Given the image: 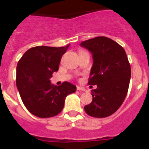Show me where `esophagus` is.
Wrapping results in <instances>:
<instances>
[{"instance_id": "1", "label": "esophagus", "mask_w": 149, "mask_h": 149, "mask_svg": "<svg viewBox=\"0 0 149 149\" xmlns=\"http://www.w3.org/2000/svg\"><path fill=\"white\" fill-rule=\"evenodd\" d=\"M77 89L79 91H83V92H85V91H86V89H85V88L81 87V86H77Z\"/></svg>"}]
</instances>
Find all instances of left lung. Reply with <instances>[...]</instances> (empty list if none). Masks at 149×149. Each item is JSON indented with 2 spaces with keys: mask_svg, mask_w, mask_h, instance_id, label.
I'll list each match as a JSON object with an SVG mask.
<instances>
[{
  "mask_svg": "<svg viewBox=\"0 0 149 149\" xmlns=\"http://www.w3.org/2000/svg\"><path fill=\"white\" fill-rule=\"evenodd\" d=\"M80 45L93 54L89 85L93 101L84 107L90 116L104 118L114 113L127 95L131 71L125 51L110 38L98 36L84 41Z\"/></svg>",
  "mask_w": 149,
  "mask_h": 149,
  "instance_id": "8db88e82",
  "label": "left lung"
}]
</instances>
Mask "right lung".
Segmentation results:
<instances>
[{
  "label": "right lung",
  "mask_w": 149,
  "mask_h": 149,
  "mask_svg": "<svg viewBox=\"0 0 149 149\" xmlns=\"http://www.w3.org/2000/svg\"><path fill=\"white\" fill-rule=\"evenodd\" d=\"M70 44L65 47L36 46L27 50L16 68V86L26 108L39 118L58 115L68 95L76 86L64 82L54 86L50 78L59 69L61 57Z\"/></svg>",
  "instance_id": "obj_1"
}]
</instances>
